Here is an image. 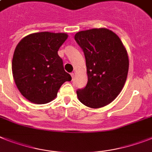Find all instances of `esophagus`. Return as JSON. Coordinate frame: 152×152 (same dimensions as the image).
<instances>
[{"mask_svg":"<svg viewBox=\"0 0 152 152\" xmlns=\"http://www.w3.org/2000/svg\"><path fill=\"white\" fill-rule=\"evenodd\" d=\"M70 75H71V76H72V78L73 79V77H74V73H73V72H71V73H70Z\"/></svg>","mask_w":152,"mask_h":152,"instance_id":"esophagus-1","label":"esophagus"}]
</instances>
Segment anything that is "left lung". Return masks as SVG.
Returning a JSON list of instances; mask_svg holds the SVG:
<instances>
[{"label":"left lung","mask_w":152,"mask_h":152,"mask_svg":"<svg viewBox=\"0 0 152 152\" xmlns=\"http://www.w3.org/2000/svg\"><path fill=\"white\" fill-rule=\"evenodd\" d=\"M86 58L88 81L76 90L80 101L91 108L107 105L121 91L129 60L120 38L107 28L82 31L75 35Z\"/></svg>","instance_id":"left-lung-1"}]
</instances>
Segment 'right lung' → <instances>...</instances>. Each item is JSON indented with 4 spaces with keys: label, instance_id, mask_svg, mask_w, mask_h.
I'll return each instance as SVG.
<instances>
[{
    "label": "right lung",
    "instance_id": "right-lung-1",
    "mask_svg": "<svg viewBox=\"0 0 152 152\" xmlns=\"http://www.w3.org/2000/svg\"><path fill=\"white\" fill-rule=\"evenodd\" d=\"M67 37L65 33H34L16 46L12 73L18 89L29 101L38 104L52 101L62 84L72 80L58 55Z\"/></svg>",
    "mask_w": 152,
    "mask_h": 152
}]
</instances>
